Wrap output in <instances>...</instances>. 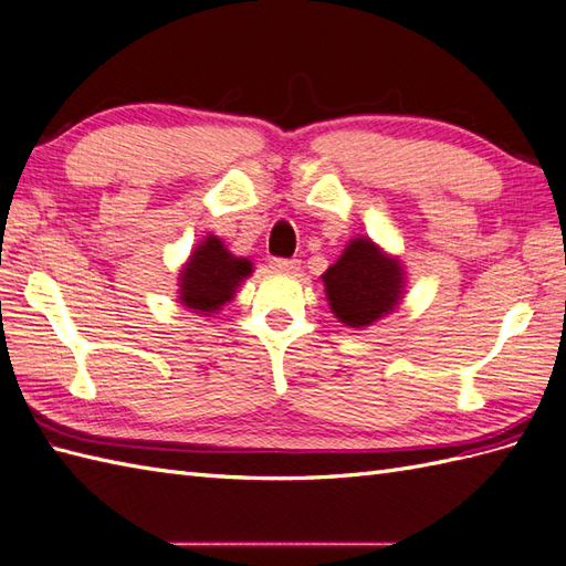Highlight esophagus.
<instances>
[{
  "label": "esophagus",
  "mask_w": 566,
  "mask_h": 566,
  "mask_svg": "<svg viewBox=\"0 0 566 566\" xmlns=\"http://www.w3.org/2000/svg\"><path fill=\"white\" fill-rule=\"evenodd\" d=\"M270 268L274 272H284V274H296L298 272V260H286V258H274L270 262Z\"/></svg>",
  "instance_id": "34e87169"
}]
</instances>
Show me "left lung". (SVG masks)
Returning a JSON list of instances; mask_svg holds the SVG:
<instances>
[{
  "mask_svg": "<svg viewBox=\"0 0 566 566\" xmlns=\"http://www.w3.org/2000/svg\"><path fill=\"white\" fill-rule=\"evenodd\" d=\"M323 284L335 318L361 331L400 306L407 272L398 255L384 251L369 235H357L323 272Z\"/></svg>",
  "mask_w": 566,
  "mask_h": 566,
  "instance_id": "left-lung-1",
  "label": "left lung"
}]
</instances>
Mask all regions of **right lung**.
<instances>
[{
  "instance_id": "right-lung-1",
  "label": "right lung",
  "mask_w": 566,
  "mask_h": 566,
  "mask_svg": "<svg viewBox=\"0 0 566 566\" xmlns=\"http://www.w3.org/2000/svg\"><path fill=\"white\" fill-rule=\"evenodd\" d=\"M253 262L233 255L219 235L207 233L178 272V304L192 313H219L251 277Z\"/></svg>"
}]
</instances>
